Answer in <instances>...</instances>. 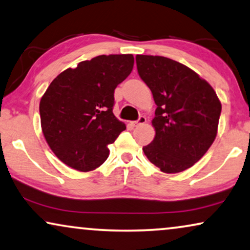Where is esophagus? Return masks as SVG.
Here are the masks:
<instances>
[{"label":"esophagus","instance_id":"esophagus-1","mask_svg":"<svg viewBox=\"0 0 250 250\" xmlns=\"http://www.w3.org/2000/svg\"><path fill=\"white\" fill-rule=\"evenodd\" d=\"M146 122V118L145 116H139V119L137 120V121H135L134 123H132V125H134V127H138V125H144V123Z\"/></svg>","mask_w":250,"mask_h":250}]
</instances>
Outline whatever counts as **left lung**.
<instances>
[{"label": "left lung", "instance_id": "obj_1", "mask_svg": "<svg viewBox=\"0 0 250 250\" xmlns=\"http://www.w3.org/2000/svg\"><path fill=\"white\" fill-rule=\"evenodd\" d=\"M136 64L158 106L152 120L155 137L143 151L161 171H184L214 143L221 102L206 80L181 62L161 56L137 55Z\"/></svg>", "mask_w": 250, "mask_h": 250}]
</instances>
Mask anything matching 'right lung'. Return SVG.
Listing matches in <instances>:
<instances>
[{
    "instance_id": "obj_1",
    "label": "right lung",
    "mask_w": 250,
    "mask_h": 250,
    "mask_svg": "<svg viewBox=\"0 0 250 250\" xmlns=\"http://www.w3.org/2000/svg\"><path fill=\"white\" fill-rule=\"evenodd\" d=\"M134 67L132 55H102L67 68L50 83L40 102L42 132L68 167L94 170L108 158L125 125L113 114L114 90Z\"/></svg>"
}]
</instances>
